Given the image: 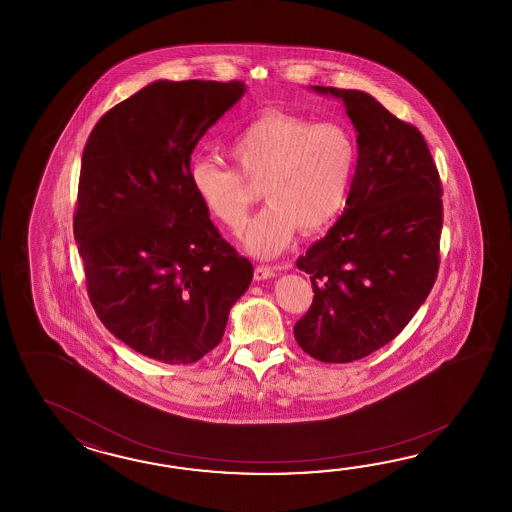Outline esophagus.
<instances>
[{
  "instance_id": "34e87169",
  "label": "esophagus",
  "mask_w": 512,
  "mask_h": 512,
  "mask_svg": "<svg viewBox=\"0 0 512 512\" xmlns=\"http://www.w3.org/2000/svg\"><path fill=\"white\" fill-rule=\"evenodd\" d=\"M269 278H274V269L269 267V265H258L256 269H254V280H269Z\"/></svg>"
}]
</instances>
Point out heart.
Returning a JSON list of instances; mask_svg holds the SVG:
<instances>
[{
    "label": "heart",
    "mask_w": 512,
    "mask_h": 512,
    "mask_svg": "<svg viewBox=\"0 0 512 512\" xmlns=\"http://www.w3.org/2000/svg\"><path fill=\"white\" fill-rule=\"evenodd\" d=\"M229 155L240 173L197 157L188 168L190 188L210 218L240 232L256 197L246 182L261 185L269 205L249 223L243 243L254 256L274 258L291 245L298 229L313 236L344 212L359 144L344 122L267 111L230 139Z\"/></svg>",
    "instance_id": "heart-1"
}]
</instances>
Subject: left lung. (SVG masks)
<instances>
[{"label": "left lung", "instance_id": "1", "mask_svg": "<svg viewBox=\"0 0 512 512\" xmlns=\"http://www.w3.org/2000/svg\"><path fill=\"white\" fill-rule=\"evenodd\" d=\"M311 89L344 102L359 164L342 216L296 261L315 296L294 338L313 359L344 364L392 342L432 291L443 188L415 126L364 91Z\"/></svg>", "mask_w": 512, "mask_h": 512}]
</instances>
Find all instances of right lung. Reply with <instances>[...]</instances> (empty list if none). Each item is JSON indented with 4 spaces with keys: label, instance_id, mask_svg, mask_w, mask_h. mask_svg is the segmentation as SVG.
Returning <instances> with one entry per match:
<instances>
[{
    "label": "right lung",
    "instance_id": "1",
    "mask_svg": "<svg viewBox=\"0 0 512 512\" xmlns=\"http://www.w3.org/2000/svg\"><path fill=\"white\" fill-rule=\"evenodd\" d=\"M245 84L157 80L98 120L82 155L75 241L95 313L144 357L192 364L218 346L252 263L188 181L199 139Z\"/></svg>",
    "mask_w": 512,
    "mask_h": 512
}]
</instances>
